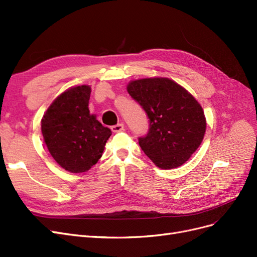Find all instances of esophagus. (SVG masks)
<instances>
[{"mask_svg":"<svg viewBox=\"0 0 257 257\" xmlns=\"http://www.w3.org/2000/svg\"><path fill=\"white\" fill-rule=\"evenodd\" d=\"M111 130L114 132V134H117V132H120L123 130V125L122 123H117V125L112 126Z\"/></svg>","mask_w":257,"mask_h":257,"instance_id":"34e87169","label":"esophagus"}]
</instances>
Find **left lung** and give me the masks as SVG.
Returning <instances> with one entry per match:
<instances>
[{"mask_svg": "<svg viewBox=\"0 0 257 257\" xmlns=\"http://www.w3.org/2000/svg\"><path fill=\"white\" fill-rule=\"evenodd\" d=\"M127 90L148 117V131L139 137L140 147L157 167L183 165L201 145L206 119L201 104L168 78L132 81Z\"/></svg>", "mask_w": 257, "mask_h": 257, "instance_id": "obj_1", "label": "left lung"}]
</instances>
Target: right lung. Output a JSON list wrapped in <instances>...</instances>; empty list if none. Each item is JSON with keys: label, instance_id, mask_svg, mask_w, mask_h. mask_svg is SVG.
I'll return each instance as SVG.
<instances>
[{"label": "right lung", "instance_id": "obj_1", "mask_svg": "<svg viewBox=\"0 0 257 257\" xmlns=\"http://www.w3.org/2000/svg\"><path fill=\"white\" fill-rule=\"evenodd\" d=\"M90 87L81 85L57 97L41 119V132L49 152L71 173L89 170L102 156L112 131L90 115Z\"/></svg>", "mask_w": 257, "mask_h": 257}]
</instances>
